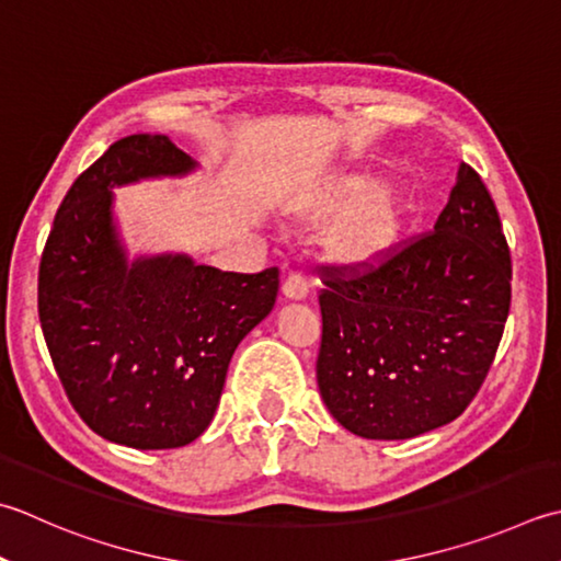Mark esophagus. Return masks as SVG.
<instances>
[{
	"instance_id": "esophagus-1",
	"label": "esophagus",
	"mask_w": 561,
	"mask_h": 561,
	"mask_svg": "<svg viewBox=\"0 0 561 561\" xmlns=\"http://www.w3.org/2000/svg\"><path fill=\"white\" fill-rule=\"evenodd\" d=\"M309 289H311V284H309V279L304 277V274H289L287 282L282 284L284 296H287V299H291V301L306 299V296H309Z\"/></svg>"
}]
</instances>
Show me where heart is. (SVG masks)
<instances>
[{"label": "heart", "mask_w": 561, "mask_h": 561, "mask_svg": "<svg viewBox=\"0 0 561 561\" xmlns=\"http://www.w3.org/2000/svg\"><path fill=\"white\" fill-rule=\"evenodd\" d=\"M301 218L316 226H328L347 218L333 238L337 257L367 262L381 255L399 238L403 224V202L371 172H343L316 184L306 192L299 206Z\"/></svg>", "instance_id": "obj_1"}]
</instances>
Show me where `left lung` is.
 <instances>
[{"mask_svg":"<svg viewBox=\"0 0 561 561\" xmlns=\"http://www.w3.org/2000/svg\"><path fill=\"white\" fill-rule=\"evenodd\" d=\"M323 274L316 379L333 419L367 440H409L462 415L511 309V250L479 174L459 164L431 233L379 265Z\"/></svg>","mask_w":561,"mask_h":561,"instance_id":"left-lung-1","label":"left lung"}]
</instances>
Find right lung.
Wrapping results in <instances>:
<instances>
[{
  "instance_id": "1",
  "label": "right lung",
  "mask_w": 561,
  "mask_h": 561,
  "mask_svg": "<svg viewBox=\"0 0 561 561\" xmlns=\"http://www.w3.org/2000/svg\"><path fill=\"white\" fill-rule=\"evenodd\" d=\"M194 168L168 136L116 140L65 194L41 257L38 318L62 389L96 435L134 449L206 431L230 357L279 291L277 267L221 272L180 252L128 262L114 186Z\"/></svg>"
}]
</instances>
